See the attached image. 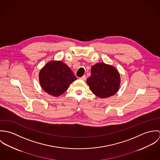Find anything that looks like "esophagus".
<instances>
[{
  "label": "esophagus",
  "instance_id": "1",
  "mask_svg": "<svg viewBox=\"0 0 160 160\" xmlns=\"http://www.w3.org/2000/svg\"><path fill=\"white\" fill-rule=\"evenodd\" d=\"M79 79H81V80H83V81H84V80H86V76L84 75V76H82V77L79 78Z\"/></svg>",
  "mask_w": 160,
  "mask_h": 160
}]
</instances>
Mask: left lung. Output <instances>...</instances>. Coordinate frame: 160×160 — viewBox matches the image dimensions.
<instances>
[{
  "label": "left lung",
  "mask_w": 160,
  "mask_h": 160,
  "mask_svg": "<svg viewBox=\"0 0 160 160\" xmlns=\"http://www.w3.org/2000/svg\"><path fill=\"white\" fill-rule=\"evenodd\" d=\"M121 79L118 70L104 63H98L91 68V75L87 79L92 92L104 98L113 95L119 89Z\"/></svg>",
  "instance_id": "1"
}]
</instances>
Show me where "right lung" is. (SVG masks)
<instances>
[{"label":"right lung","mask_w":160,"mask_h":160,"mask_svg":"<svg viewBox=\"0 0 160 160\" xmlns=\"http://www.w3.org/2000/svg\"><path fill=\"white\" fill-rule=\"evenodd\" d=\"M41 86L54 97L63 93L76 77L69 67L61 61H52L41 69L39 74Z\"/></svg>","instance_id":"1"}]
</instances>
